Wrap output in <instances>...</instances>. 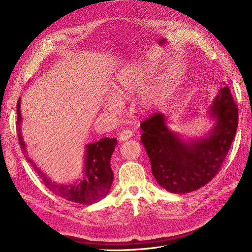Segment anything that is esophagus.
Returning a JSON list of instances; mask_svg holds the SVG:
<instances>
[{"mask_svg":"<svg viewBox=\"0 0 252 252\" xmlns=\"http://www.w3.org/2000/svg\"><path fill=\"white\" fill-rule=\"evenodd\" d=\"M133 135V132L131 130H128V129H125L121 132V134L119 135V141L120 142H125L127 140H129Z\"/></svg>","mask_w":252,"mask_h":252,"instance_id":"34e87169","label":"esophagus"}]
</instances>
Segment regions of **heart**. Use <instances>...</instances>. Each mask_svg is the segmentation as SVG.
Masks as SVG:
<instances>
[{"label":"heart","mask_w":252,"mask_h":252,"mask_svg":"<svg viewBox=\"0 0 252 252\" xmlns=\"http://www.w3.org/2000/svg\"><path fill=\"white\" fill-rule=\"evenodd\" d=\"M151 68L147 64H138L121 71L116 79L114 94L106 98L105 108L117 112L121 109L122 103L120 100H127L139 94L144 88L145 83L149 79ZM164 85L159 80H155L149 86L145 88L139 98V105L143 110H150L155 107L163 94Z\"/></svg>","instance_id":"heart-1"}]
</instances>
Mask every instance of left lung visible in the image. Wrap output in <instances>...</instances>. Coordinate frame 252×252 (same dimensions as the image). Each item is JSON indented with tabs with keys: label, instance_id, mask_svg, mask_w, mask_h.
<instances>
[{
	"label": "left lung",
	"instance_id": "8db88e82",
	"mask_svg": "<svg viewBox=\"0 0 252 252\" xmlns=\"http://www.w3.org/2000/svg\"><path fill=\"white\" fill-rule=\"evenodd\" d=\"M207 116L215 121L201 138L184 139L168 127L163 113L141 124V141L158 185L171 193H188L205 186L218 173L238 128L239 112L230 89L219 90Z\"/></svg>",
	"mask_w": 252,
	"mask_h": 252
}]
</instances>
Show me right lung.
Here are the masks:
<instances>
[{
	"mask_svg": "<svg viewBox=\"0 0 252 252\" xmlns=\"http://www.w3.org/2000/svg\"><path fill=\"white\" fill-rule=\"evenodd\" d=\"M17 131L21 148L25 154L27 162L33 167V169L42 178L44 184L46 185L53 193L63 197V199L80 203V204H94L108 194L112 181L113 172L110 167V158L117 146L118 140L116 138H103L95 143L87 144L85 146V158H84L83 177L74 183L69 184H59L52 182L45 174L36 164L28 157L26 144L23 140L21 124L23 122L21 114V97L17 104Z\"/></svg>",
	"mask_w": 252,
	"mask_h": 252,
	"instance_id": "right-lung-1",
	"label": "right lung"
}]
</instances>
